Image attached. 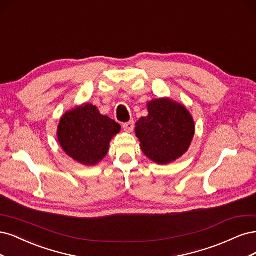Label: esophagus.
<instances>
[{
  "label": "esophagus",
  "instance_id": "34e87169",
  "mask_svg": "<svg viewBox=\"0 0 256 256\" xmlns=\"http://www.w3.org/2000/svg\"><path fill=\"white\" fill-rule=\"evenodd\" d=\"M122 126H123V128H124V130L128 132V133H130V132H133V130H134L135 123H134V121H128V122L123 123Z\"/></svg>",
  "mask_w": 256,
  "mask_h": 256
}]
</instances>
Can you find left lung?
Returning a JSON list of instances; mask_svg holds the SVG:
<instances>
[{
  "label": "left lung",
  "instance_id": "left-lung-1",
  "mask_svg": "<svg viewBox=\"0 0 256 256\" xmlns=\"http://www.w3.org/2000/svg\"><path fill=\"white\" fill-rule=\"evenodd\" d=\"M149 114L136 123V136L142 150L158 164H169L180 158L194 135L192 117L183 105L169 98L148 104Z\"/></svg>",
  "mask_w": 256,
  "mask_h": 256
}]
</instances>
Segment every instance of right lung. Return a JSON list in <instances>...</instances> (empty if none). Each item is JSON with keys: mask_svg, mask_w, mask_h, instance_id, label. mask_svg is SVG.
Wrapping results in <instances>:
<instances>
[{"mask_svg": "<svg viewBox=\"0 0 256 256\" xmlns=\"http://www.w3.org/2000/svg\"><path fill=\"white\" fill-rule=\"evenodd\" d=\"M120 128V124L101 114L96 106L85 104L64 114L57 136L70 158L92 166L105 158L110 142Z\"/></svg>", "mask_w": 256, "mask_h": 256, "instance_id": "obj_1", "label": "right lung"}]
</instances>
